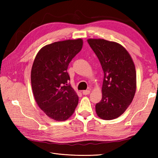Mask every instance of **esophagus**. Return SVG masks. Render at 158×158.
I'll return each instance as SVG.
<instances>
[{
    "label": "esophagus",
    "instance_id": "esophagus-1",
    "mask_svg": "<svg viewBox=\"0 0 158 158\" xmlns=\"http://www.w3.org/2000/svg\"><path fill=\"white\" fill-rule=\"evenodd\" d=\"M90 93V90L89 89H87V90H83V95H88Z\"/></svg>",
    "mask_w": 158,
    "mask_h": 158
}]
</instances>
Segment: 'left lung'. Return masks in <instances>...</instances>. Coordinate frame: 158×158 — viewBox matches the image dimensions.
Returning <instances> with one entry per match:
<instances>
[{
	"mask_svg": "<svg viewBox=\"0 0 158 158\" xmlns=\"http://www.w3.org/2000/svg\"><path fill=\"white\" fill-rule=\"evenodd\" d=\"M98 57L104 72L102 100L96 105L100 118L111 120L125 112L136 88V74L132 57L126 48L102 39L87 40Z\"/></svg>",
	"mask_w": 158,
	"mask_h": 158,
	"instance_id": "1",
	"label": "left lung"
}]
</instances>
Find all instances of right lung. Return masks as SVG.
<instances>
[{
	"label": "right lung",
	"instance_id": "right-lung-1",
	"mask_svg": "<svg viewBox=\"0 0 158 158\" xmlns=\"http://www.w3.org/2000/svg\"><path fill=\"white\" fill-rule=\"evenodd\" d=\"M82 47L81 39L55 42L43 47L35 58L31 75L33 95L39 108L53 120L68 119L78 105L76 92L67 84V69Z\"/></svg>",
	"mask_w": 158,
	"mask_h": 158
}]
</instances>
